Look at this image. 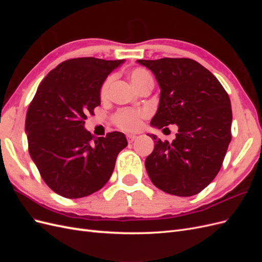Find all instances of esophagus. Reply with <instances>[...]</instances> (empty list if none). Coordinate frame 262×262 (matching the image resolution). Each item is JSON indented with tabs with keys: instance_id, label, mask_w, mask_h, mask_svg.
Returning <instances> with one entry per match:
<instances>
[{
	"instance_id": "1",
	"label": "esophagus",
	"mask_w": 262,
	"mask_h": 262,
	"mask_svg": "<svg viewBox=\"0 0 262 262\" xmlns=\"http://www.w3.org/2000/svg\"><path fill=\"white\" fill-rule=\"evenodd\" d=\"M126 138H128L129 143H132V142L136 140L138 137L136 136V134H126Z\"/></svg>"
}]
</instances>
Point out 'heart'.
<instances>
[{"instance_id": "b5f03b06", "label": "heart", "mask_w": 262, "mask_h": 262, "mask_svg": "<svg viewBox=\"0 0 262 262\" xmlns=\"http://www.w3.org/2000/svg\"><path fill=\"white\" fill-rule=\"evenodd\" d=\"M114 80L113 76L107 77L105 82L102 83L100 89V96L102 98L107 97L109 87L112 85V82ZM130 80L133 86L139 90L140 87L144 86L147 83H153V77L150 75L148 71L145 69H134L130 73ZM147 116V113L145 110H136V109H129L124 108L120 109L119 112L114 116V121L120 129L126 130V131H136L141 128L142 120Z\"/></svg>"}]
</instances>
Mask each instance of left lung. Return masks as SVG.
<instances>
[{"mask_svg":"<svg viewBox=\"0 0 262 262\" xmlns=\"http://www.w3.org/2000/svg\"><path fill=\"white\" fill-rule=\"evenodd\" d=\"M155 75L161 96L150 125L177 124L171 143L150 134L153 152L145 160L149 179L164 192L199 193L215 178L232 140L231 100L209 70L187 58L138 60Z\"/></svg>","mask_w":262,"mask_h":262,"instance_id":"obj_1","label":"left lung"}]
</instances>
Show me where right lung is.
<instances>
[{"mask_svg":"<svg viewBox=\"0 0 262 262\" xmlns=\"http://www.w3.org/2000/svg\"><path fill=\"white\" fill-rule=\"evenodd\" d=\"M124 60L70 59L47 74L27 110L25 131L31 160L55 193L87 196L104 187L128 142L121 132L95 138L84 128L100 105V89Z\"/></svg>","mask_w":262,"mask_h":262,"instance_id":"add662e5","label":"right lung"}]
</instances>
